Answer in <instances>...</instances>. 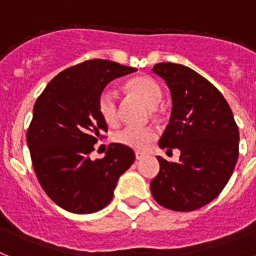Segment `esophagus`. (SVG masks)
<instances>
[{"mask_svg":"<svg viewBox=\"0 0 256 256\" xmlns=\"http://www.w3.org/2000/svg\"><path fill=\"white\" fill-rule=\"evenodd\" d=\"M146 156V154H143V152H135V158L136 160H140V158H143Z\"/></svg>","mask_w":256,"mask_h":256,"instance_id":"obj_1","label":"esophagus"}]
</instances>
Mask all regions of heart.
<instances>
[{"label": "heart", "instance_id": "obj_1", "mask_svg": "<svg viewBox=\"0 0 256 256\" xmlns=\"http://www.w3.org/2000/svg\"><path fill=\"white\" fill-rule=\"evenodd\" d=\"M128 91L138 96L147 105L158 106L162 98V90L156 80L150 76L139 75L128 82ZM98 112L102 120L108 124H116L118 122V98L116 92L110 88H105L98 96ZM156 138V132L152 128H135L128 126L122 128L114 135V140L120 144L134 150H144L154 139Z\"/></svg>", "mask_w": 256, "mask_h": 256}]
</instances>
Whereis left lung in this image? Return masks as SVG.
<instances>
[{
	"label": "left lung",
	"instance_id": "8db88e82",
	"mask_svg": "<svg viewBox=\"0 0 256 256\" xmlns=\"http://www.w3.org/2000/svg\"><path fill=\"white\" fill-rule=\"evenodd\" d=\"M168 84L172 114L160 148H178V162L158 156L160 172L151 181L154 200L172 211H195L228 184L238 158L240 132L218 88L184 65L162 62L152 68Z\"/></svg>",
	"mask_w": 256,
	"mask_h": 256
}]
</instances>
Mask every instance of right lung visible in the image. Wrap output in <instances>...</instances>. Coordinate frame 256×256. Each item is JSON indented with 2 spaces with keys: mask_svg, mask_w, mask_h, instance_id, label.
<instances>
[{
  "mask_svg": "<svg viewBox=\"0 0 256 256\" xmlns=\"http://www.w3.org/2000/svg\"><path fill=\"white\" fill-rule=\"evenodd\" d=\"M134 72L117 62L88 60L56 75L34 105L27 132L32 166L42 190L66 211L102 210L120 176L134 162V151L120 143L109 144L102 158H90L108 132L98 96L109 82Z\"/></svg>",
  "mask_w": 256,
  "mask_h": 256,
  "instance_id": "obj_1",
  "label": "right lung"
}]
</instances>
